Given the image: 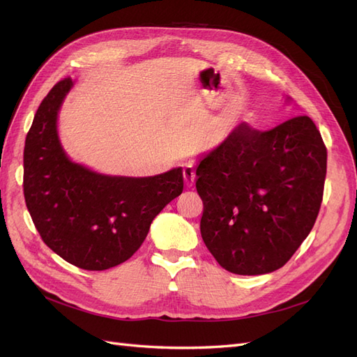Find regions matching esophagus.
Masks as SVG:
<instances>
[{
    "label": "esophagus",
    "mask_w": 357,
    "mask_h": 357,
    "mask_svg": "<svg viewBox=\"0 0 357 357\" xmlns=\"http://www.w3.org/2000/svg\"><path fill=\"white\" fill-rule=\"evenodd\" d=\"M183 177H185V183L188 188H192L193 183H195V168H193L190 164H186L185 167H183Z\"/></svg>",
    "instance_id": "1"
}]
</instances>
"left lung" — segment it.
Returning <instances> with one entry per match:
<instances>
[{"label":"left lung","mask_w":357,"mask_h":357,"mask_svg":"<svg viewBox=\"0 0 357 357\" xmlns=\"http://www.w3.org/2000/svg\"><path fill=\"white\" fill-rule=\"evenodd\" d=\"M326 159L308 116L264 132L243 122L199 159L201 235L222 268L261 275L294 256L317 219Z\"/></svg>","instance_id":"1"}]
</instances>
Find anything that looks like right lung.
Wrapping results in <instances>:
<instances>
[{
  "label": "right lung",
  "mask_w": 357,
  "mask_h": 357,
  "mask_svg": "<svg viewBox=\"0 0 357 357\" xmlns=\"http://www.w3.org/2000/svg\"><path fill=\"white\" fill-rule=\"evenodd\" d=\"M58 82L41 101L24 150V195L46 243L71 265L104 271L128 261L150 223L183 192V169L153 177H113L74 164L58 137V112L73 88Z\"/></svg>",
  "instance_id": "right-lung-1"
}]
</instances>
